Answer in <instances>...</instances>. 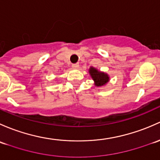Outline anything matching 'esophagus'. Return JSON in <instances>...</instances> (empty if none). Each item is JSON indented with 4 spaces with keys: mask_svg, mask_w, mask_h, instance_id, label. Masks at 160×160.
<instances>
[{
    "mask_svg": "<svg viewBox=\"0 0 160 160\" xmlns=\"http://www.w3.org/2000/svg\"><path fill=\"white\" fill-rule=\"evenodd\" d=\"M72 68H75V69H78V68H79V64L78 63L73 64V65H72Z\"/></svg>",
    "mask_w": 160,
    "mask_h": 160,
    "instance_id": "obj_1",
    "label": "esophagus"
}]
</instances>
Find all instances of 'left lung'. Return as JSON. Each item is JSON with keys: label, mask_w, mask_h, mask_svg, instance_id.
I'll return each instance as SVG.
<instances>
[{"label": "left lung", "mask_w": 160, "mask_h": 160, "mask_svg": "<svg viewBox=\"0 0 160 160\" xmlns=\"http://www.w3.org/2000/svg\"><path fill=\"white\" fill-rule=\"evenodd\" d=\"M88 73L94 81V85L96 87H104L109 82V75L104 72L98 70L94 67H90L88 69Z\"/></svg>", "instance_id": "8db88e82"}]
</instances>
